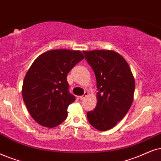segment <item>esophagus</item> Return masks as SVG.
Masks as SVG:
<instances>
[{
  "label": "esophagus",
  "mask_w": 161,
  "mask_h": 161,
  "mask_svg": "<svg viewBox=\"0 0 161 161\" xmlns=\"http://www.w3.org/2000/svg\"><path fill=\"white\" fill-rule=\"evenodd\" d=\"M87 94H88V92H87V91H85V93H84V94H83L82 96H80V97H79V99H81V100H82V99H85V97H87Z\"/></svg>",
  "instance_id": "esophagus-1"
}]
</instances>
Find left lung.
Returning a JSON list of instances; mask_svg holds the SVG:
<instances>
[{
    "label": "left lung",
    "mask_w": 161,
    "mask_h": 161,
    "mask_svg": "<svg viewBox=\"0 0 161 161\" xmlns=\"http://www.w3.org/2000/svg\"><path fill=\"white\" fill-rule=\"evenodd\" d=\"M94 71L97 104L87 113V120L99 131L112 129L131 106L135 82L125 58L113 50L83 51Z\"/></svg>",
    "instance_id": "obj_1"
}]
</instances>
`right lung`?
<instances>
[{
  "label": "right lung",
  "mask_w": 161,
  "mask_h": 161,
  "mask_svg": "<svg viewBox=\"0 0 161 161\" xmlns=\"http://www.w3.org/2000/svg\"><path fill=\"white\" fill-rule=\"evenodd\" d=\"M84 58L79 50L47 51L34 61L24 77L22 97L31 117L49 129L65 120L68 105L75 101L69 93L67 75Z\"/></svg>",
  "instance_id": "add662e5"
}]
</instances>
